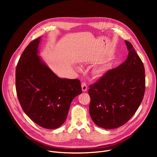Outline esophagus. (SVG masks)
<instances>
[{
	"mask_svg": "<svg viewBox=\"0 0 157 157\" xmlns=\"http://www.w3.org/2000/svg\"><path fill=\"white\" fill-rule=\"evenodd\" d=\"M81 88H82V90H83V92H86V90H87V85L85 83V82H83V83H82Z\"/></svg>",
	"mask_w": 157,
	"mask_h": 157,
	"instance_id": "esophagus-1",
	"label": "esophagus"
}]
</instances>
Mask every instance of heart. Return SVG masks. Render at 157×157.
<instances>
[{
	"label": "heart",
	"mask_w": 157,
	"mask_h": 157,
	"mask_svg": "<svg viewBox=\"0 0 157 157\" xmlns=\"http://www.w3.org/2000/svg\"><path fill=\"white\" fill-rule=\"evenodd\" d=\"M104 71H105V69L104 67H96L94 70L93 73L96 77H100V76H102V74L104 72Z\"/></svg>",
	"instance_id": "obj_1"
}]
</instances>
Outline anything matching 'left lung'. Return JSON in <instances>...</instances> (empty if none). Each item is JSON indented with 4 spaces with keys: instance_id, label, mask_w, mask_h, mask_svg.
<instances>
[{
    "instance_id": "left-lung-1",
    "label": "left lung",
    "mask_w": 157,
    "mask_h": 157,
    "mask_svg": "<svg viewBox=\"0 0 157 157\" xmlns=\"http://www.w3.org/2000/svg\"><path fill=\"white\" fill-rule=\"evenodd\" d=\"M125 44L126 60L107 71L88 90L90 117L97 126L105 129L126 123L137 110L145 92L143 63L132 44L127 40Z\"/></svg>"
}]
</instances>
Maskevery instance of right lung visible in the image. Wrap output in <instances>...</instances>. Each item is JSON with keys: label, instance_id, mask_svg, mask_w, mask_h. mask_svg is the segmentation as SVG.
Listing matches in <instances>:
<instances>
[{"label": "right lung", "instance_id": "1", "mask_svg": "<svg viewBox=\"0 0 157 157\" xmlns=\"http://www.w3.org/2000/svg\"><path fill=\"white\" fill-rule=\"evenodd\" d=\"M40 37L22 53L16 68V90L21 108L36 124L47 129L60 127L72 100L82 93L79 79L60 78L38 56Z\"/></svg>", "mask_w": 157, "mask_h": 157}]
</instances>
